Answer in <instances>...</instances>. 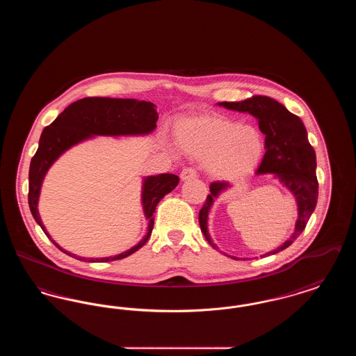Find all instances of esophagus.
<instances>
[{"mask_svg": "<svg viewBox=\"0 0 356 356\" xmlns=\"http://www.w3.org/2000/svg\"><path fill=\"white\" fill-rule=\"evenodd\" d=\"M195 177H196V170H193V168H184V170H181V173H180V179L183 181L195 179Z\"/></svg>", "mask_w": 356, "mask_h": 356, "instance_id": "1", "label": "esophagus"}]
</instances>
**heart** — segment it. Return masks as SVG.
<instances>
[{
    "label": "heart",
    "mask_w": 356,
    "mask_h": 356,
    "mask_svg": "<svg viewBox=\"0 0 356 356\" xmlns=\"http://www.w3.org/2000/svg\"><path fill=\"white\" fill-rule=\"evenodd\" d=\"M175 136L181 152L205 163L208 173L221 181H236L252 173L264 149L257 128L219 115L181 118Z\"/></svg>",
    "instance_id": "heart-1"
}]
</instances>
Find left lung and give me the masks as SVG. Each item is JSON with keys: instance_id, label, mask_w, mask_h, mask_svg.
<instances>
[{"instance_id": "8db88e82", "label": "left lung", "mask_w": 356, "mask_h": 356, "mask_svg": "<svg viewBox=\"0 0 356 356\" xmlns=\"http://www.w3.org/2000/svg\"><path fill=\"white\" fill-rule=\"evenodd\" d=\"M219 105L237 112H247L257 119L261 134L266 135V153L256 173H273L275 177L293 193L298 202L299 218L296 220L295 232L277 250L261 254V257L277 254L289 247L305 231L307 221L309 220L318 202L319 184L316 179V154L308 141L305 124L296 115L291 113L283 104L267 96H254L244 102H219ZM229 186L227 181L212 183L209 186L211 193L207 196L203 208L199 212L202 232L215 250L219 248L212 243L208 234V212L213 200ZM231 257L237 259L235 256Z\"/></svg>"}]
</instances>
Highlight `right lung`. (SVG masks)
Here are the masks:
<instances>
[{
  "label": "right lung",
  "mask_w": 356,
  "mask_h": 356,
  "mask_svg": "<svg viewBox=\"0 0 356 356\" xmlns=\"http://www.w3.org/2000/svg\"><path fill=\"white\" fill-rule=\"evenodd\" d=\"M159 115L152 102H138L134 99H109V97H85L70 104L58 115V118L48 125L40 137L38 149L34 153L29 168V193L28 202L34 220L42 228L45 235L51 238L45 231V227L40 219L37 204L42 180L51 164L77 143L92 136H125L148 135L156 128ZM179 184V177L172 173H161L157 176H148L144 179L141 203L145 218L148 220V232L145 237L131 250L122 254L102 257V259H85L84 261H113L135 254L151 236L156 205ZM53 244L54 240H51ZM58 247V244H56ZM60 248V247H58ZM63 252L70 254L63 248ZM77 259V256H74Z\"/></svg>",
  "instance_id": "add662e5"
}]
</instances>
